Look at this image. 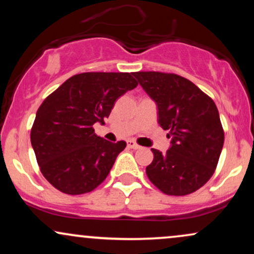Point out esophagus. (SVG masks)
Listing matches in <instances>:
<instances>
[{"instance_id":"esophagus-1","label":"esophagus","mask_w":254,"mask_h":254,"mask_svg":"<svg viewBox=\"0 0 254 254\" xmlns=\"http://www.w3.org/2000/svg\"><path fill=\"white\" fill-rule=\"evenodd\" d=\"M127 147L131 148V149H139V148H141V145L137 144L135 141H132V139H129V141L127 142Z\"/></svg>"}]
</instances>
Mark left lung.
Instances as JSON below:
<instances>
[{"label": "left lung", "instance_id": "8db88e82", "mask_svg": "<svg viewBox=\"0 0 254 254\" xmlns=\"http://www.w3.org/2000/svg\"><path fill=\"white\" fill-rule=\"evenodd\" d=\"M157 107V122L168 130L166 153L151 148L145 168L154 185L166 194L185 196L210 179L222 151L224 133L216 105L188 78L157 71L132 72Z\"/></svg>", "mask_w": 254, "mask_h": 254}]
</instances>
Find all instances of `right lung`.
<instances>
[{
  "instance_id": "right-lung-1",
  "label": "right lung",
  "mask_w": 254,
  "mask_h": 254,
  "mask_svg": "<svg viewBox=\"0 0 254 254\" xmlns=\"http://www.w3.org/2000/svg\"><path fill=\"white\" fill-rule=\"evenodd\" d=\"M137 87L132 72H82L64 82L37 111L31 143L45 179L66 194L94 190L127 143L104 139V124L117 99Z\"/></svg>"
}]
</instances>
